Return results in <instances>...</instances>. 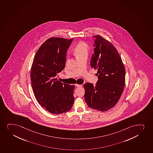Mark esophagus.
I'll return each mask as SVG.
<instances>
[{
	"label": "esophagus",
	"instance_id": "1",
	"mask_svg": "<svg viewBox=\"0 0 153 153\" xmlns=\"http://www.w3.org/2000/svg\"><path fill=\"white\" fill-rule=\"evenodd\" d=\"M75 86L77 87H82V85H78V84H77V83H76L75 85Z\"/></svg>",
	"mask_w": 153,
	"mask_h": 153
}]
</instances>
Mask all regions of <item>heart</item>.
I'll use <instances>...</instances> for the list:
<instances>
[{
  "instance_id": "obj_1",
  "label": "heart",
  "mask_w": 153,
  "mask_h": 153,
  "mask_svg": "<svg viewBox=\"0 0 153 153\" xmlns=\"http://www.w3.org/2000/svg\"><path fill=\"white\" fill-rule=\"evenodd\" d=\"M89 46L84 42H80L75 46L73 49V53L76 57H80L88 53Z\"/></svg>"
}]
</instances>
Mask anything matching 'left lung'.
Wrapping results in <instances>:
<instances>
[{
    "instance_id": "obj_1",
    "label": "left lung",
    "mask_w": 153,
    "mask_h": 153,
    "mask_svg": "<svg viewBox=\"0 0 153 153\" xmlns=\"http://www.w3.org/2000/svg\"><path fill=\"white\" fill-rule=\"evenodd\" d=\"M94 50L91 67L97 69L96 85L85 83V99L88 106L100 111H106L117 104L125 84V68L115 47L102 36H94Z\"/></svg>"
}]
</instances>
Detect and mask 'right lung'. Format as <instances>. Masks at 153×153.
Returning <instances> with one entry per match:
<instances>
[{"mask_svg":"<svg viewBox=\"0 0 153 153\" xmlns=\"http://www.w3.org/2000/svg\"><path fill=\"white\" fill-rule=\"evenodd\" d=\"M73 40L48 39L36 51L31 68V83L36 100L54 114L68 111L74 104L75 85L55 78L65 68L66 51Z\"/></svg>","mask_w":153,"mask_h":153,"instance_id":"1","label":"right lung"}]
</instances>
